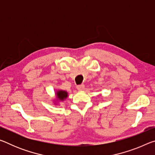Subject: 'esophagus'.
<instances>
[{
	"mask_svg": "<svg viewBox=\"0 0 155 155\" xmlns=\"http://www.w3.org/2000/svg\"><path fill=\"white\" fill-rule=\"evenodd\" d=\"M84 87H85V85L83 84H81V85H78L77 86V88L78 90H83Z\"/></svg>",
	"mask_w": 155,
	"mask_h": 155,
	"instance_id": "1",
	"label": "esophagus"
}]
</instances>
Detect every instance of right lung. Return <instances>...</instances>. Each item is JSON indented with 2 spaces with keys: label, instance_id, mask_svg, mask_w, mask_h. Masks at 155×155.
<instances>
[{
  "label": "right lung",
  "instance_id": "1",
  "mask_svg": "<svg viewBox=\"0 0 155 155\" xmlns=\"http://www.w3.org/2000/svg\"><path fill=\"white\" fill-rule=\"evenodd\" d=\"M57 95L59 100L63 101V100H64L65 98H67L68 94L66 91H59L57 92Z\"/></svg>",
  "mask_w": 155,
  "mask_h": 155
}]
</instances>
